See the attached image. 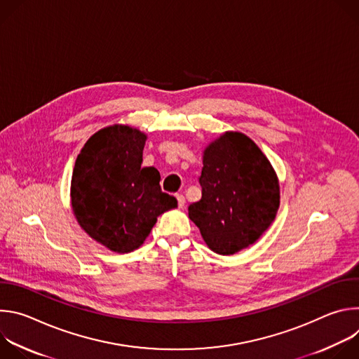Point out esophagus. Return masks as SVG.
<instances>
[{
    "mask_svg": "<svg viewBox=\"0 0 359 359\" xmlns=\"http://www.w3.org/2000/svg\"><path fill=\"white\" fill-rule=\"evenodd\" d=\"M176 197H177V204H179V208H183V206H184V203H186L184 196H183V194H176Z\"/></svg>",
    "mask_w": 359,
    "mask_h": 359,
    "instance_id": "1",
    "label": "esophagus"
}]
</instances>
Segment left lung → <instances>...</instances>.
<instances>
[{"mask_svg": "<svg viewBox=\"0 0 359 359\" xmlns=\"http://www.w3.org/2000/svg\"><path fill=\"white\" fill-rule=\"evenodd\" d=\"M201 198L189 217L210 250L234 254L255 243L280 206L277 175L260 147L240 132H226L203 151Z\"/></svg>", "mask_w": 359, "mask_h": 359, "instance_id": "obj_1", "label": "left lung"}]
</instances>
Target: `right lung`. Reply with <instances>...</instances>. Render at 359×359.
Masks as SVG:
<instances>
[{
  "instance_id": "add662e5",
  "label": "right lung",
  "mask_w": 359,
  "mask_h": 359,
  "mask_svg": "<svg viewBox=\"0 0 359 359\" xmlns=\"http://www.w3.org/2000/svg\"><path fill=\"white\" fill-rule=\"evenodd\" d=\"M147 136L126 125L92 135L76 158L72 210L79 226L115 252L140 247L158 217L177 208L176 197L161 189V173L142 168Z\"/></svg>"
}]
</instances>
